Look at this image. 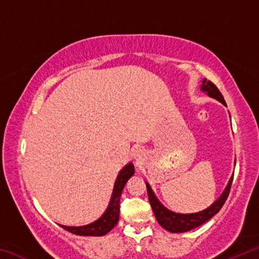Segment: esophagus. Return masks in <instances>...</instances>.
<instances>
[{"label":"esophagus","mask_w":259,"mask_h":259,"mask_svg":"<svg viewBox=\"0 0 259 259\" xmlns=\"http://www.w3.org/2000/svg\"><path fill=\"white\" fill-rule=\"evenodd\" d=\"M140 155H142V152H140V151H137V152H136V154H135V156H136V157H137V159H138V157H139Z\"/></svg>","instance_id":"1"}]
</instances>
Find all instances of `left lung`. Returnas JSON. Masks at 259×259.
I'll list each match as a JSON object with an SVG mask.
<instances>
[{
    "instance_id": "left-lung-1",
    "label": "left lung",
    "mask_w": 259,
    "mask_h": 259,
    "mask_svg": "<svg viewBox=\"0 0 259 259\" xmlns=\"http://www.w3.org/2000/svg\"><path fill=\"white\" fill-rule=\"evenodd\" d=\"M202 90L205 91V93H208L210 97L216 98L221 103L226 105L224 97H223L221 91L218 90L216 84L212 83L211 81H207L204 78L203 84H202ZM232 182H233V177L230 179L229 185H227L224 193L221 195V198H219L213 204L210 205L208 209L196 213H187V214L176 213V212L170 211L168 209H165L163 205L159 202V200L155 198L154 193L152 192L151 187L147 183H146V187H147L148 200H150L151 207L153 209V212L155 214L157 223H159V224L166 231L172 232V233H182V232L191 231L193 229H195V227L202 225L203 223L209 221L210 218L214 216V214L221 210V208L225 203L227 196L230 194Z\"/></svg>"
}]
</instances>
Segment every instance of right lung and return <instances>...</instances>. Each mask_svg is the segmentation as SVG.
<instances>
[{
	"label": "right lung",
	"instance_id": "obj_1",
	"mask_svg": "<svg viewBox=\"0 0 259 259\" xmlns=\"http://www.w3.org/2000/svg\"><path fill=\"white\" fill-rule=\"evenodd\" d=\"M135 172L134 164L129 163L126 164L123 169L121 170L119 176L114 185V191L112 194L111 202H109L108 208L102 217L95 223H91L89 225L85 226H78V227H69L60 225L64 230L71 232L73 234L82 235V236H100L105 235L107 232L111 231L114 226L116 225L117 221H119L120 216V199L121 193L123 191V187L128 179L133 176Z\"/></svg>",
	"mask_w": 259,
	"mask_h": 259
}]
</instances>
